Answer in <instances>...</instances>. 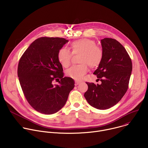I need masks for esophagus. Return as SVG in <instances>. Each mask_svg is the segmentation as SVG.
Here are the masks:
<instances>
[{
    "label": "esophagus",
    "mask_w": 148,
    "mask_h": 148,
    "mask_svg": "<svg viewBox=\"0 0 148 148\" xmlns=\"http://www.w3.org/2000/svg\"><path fill=\"white\" fill-rule=\"evenodd\" d=\"M75 86H77L81 82V81H78V80H75Z\"/></svg>",
    "instance_id": "obj_1"
}]
</instances>
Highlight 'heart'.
<instances>
[{
  "label": "heart",
  "mask_w": 148,
  "mask_h": 148,
  "mask_svg": "<svg viewBox=\"0 0 148 148\" xmlns=\"http://www.w3.org/2000/svg\"><path fill=\"white\" fill-rule=\"evenodd\" d=\"M71 53L65 48L60 49L57 53V58L61 65L67 68L71 63L73 54H80L79 62L81 64L74 66L66 71L69 77L76 80L81 79L88 71L87 64L91 69L98 67L103 58V51L97 46L95 41L89 38H81L70 44Z\"/></svg>",
  "instance_id": "b5f03b06"
}]
</instances>
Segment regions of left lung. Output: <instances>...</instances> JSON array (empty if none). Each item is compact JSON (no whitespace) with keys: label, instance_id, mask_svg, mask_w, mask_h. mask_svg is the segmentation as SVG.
Listing matches in <instances>:
<instances>
[{"label":"left lung","instance_id":"obj_1","mask_svg":"<svg viewBox=\"0 0 148 148\" xmlns=\"http://www.w3.org/2000/svg\"><path fill=\"white\" fill-rule=\"evenodd\" d=\"M101 43L103 58L94 74L101 84L86 82L88 88L84 97L91 106L107 110L116 105L127 91L132 64L127 51L117 40L104 38Z\"/></svg>","mask_w":148,"mask_h":148}]
</instances>
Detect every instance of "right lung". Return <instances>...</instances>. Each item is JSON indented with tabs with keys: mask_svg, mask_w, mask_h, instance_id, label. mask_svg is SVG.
<instances>
[{
	"mask_svg": "<svg viewBox=\"0 0 148 148\" xmlns=\"http://www.w3.org/2000/svg\"><path fill=\"white\" fill-rule=\"evenodd\" d=\"M68 42L64 38H38L20 59L17 75L21 87L30 105L41 114H53L60 110L75 86L73 78L63 77L57 58L58 50ZM59 79V84H53L54 80Z\"/></svg>",
	"mask_w": 148,
	"mask_h": 148,
	"instance_id": "add662e5",
	"label": "right lung"
}]
</instances>
